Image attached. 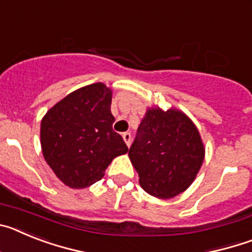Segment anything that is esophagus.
Listing matches in <instances>:
<instances>
[{
  "label": "esophagus",
  "instance_id": "1",
  "mask_svg": "<svg viewBox=\"0 0 252 252\" xmlns=\"http://www.w3.org/2000/svg\"><path fill=\"white\" fill-rule=\"evenodd\" d=\"M122 137H124L125 142H126V145L130 148L131 145V140H132V136H131V133L130 132H124L122 133Z\"/></svg>",
  "mask_w": 252,
  "mask_h": 252
}]
</instances>
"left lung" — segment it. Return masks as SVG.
<instances>
[{"instance_id":"1","label":"left lung","mask_w":252,"mask_h":252,"mask_svg":"<svg viewBox=\"0 0 252 252\" xmlns=\"http://www.w3.org/2000/svg\"><path fill=\"white\" fill-rule=\"evenodd\" d=\"M128 157L141 188L168 199L193 183L203 162L204 148L197 127L183 112L151 108L137 128Z\"/></svg>"}]
</instances>
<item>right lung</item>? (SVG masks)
<instances>
[{
  "label": "right lung",
  "instance_id": "right-lung-1",
  "mask_svg": "<svg viewBox=\"0 0 252 252\" xmlns=\"http://www.w3.org/2000/svg\"><path fill=\"white\" fill-rule=\"evenodd\" d=\"M112 92L94 83L72 92L46 112L40 137L46 162L70 188H87L103 178L116 157L128 148L113 131Z\"/></svg>",
  "mask_w": 252,
  "mask_h": 252
}]
</instances>
